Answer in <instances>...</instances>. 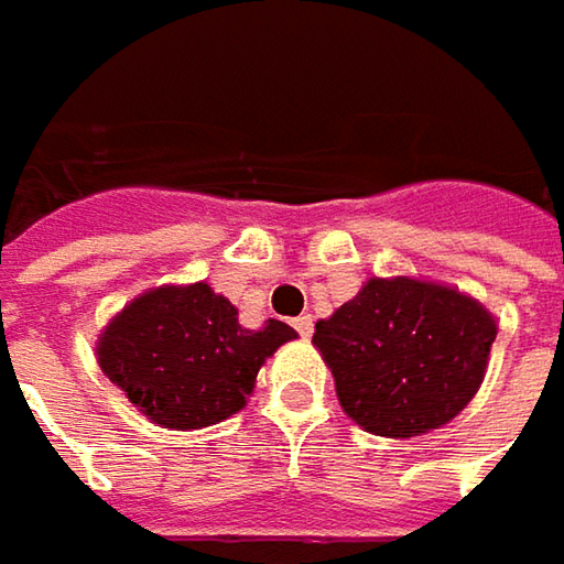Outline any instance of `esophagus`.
Returning a JSON list of instances; mask_svg holds the SVG:
<instances>
[{
	"label": "esophagus",
	"mask_w": 564,
	"mask_h": 564,
	"mask_svg": "<svg viewBox=\"0 0 564 564\" xmlns=\"http://www.w3.org/2000/svg\"><path fill=\"white\" fill-rule=\"evenodd\" d=\"M293 328L300 337H308L312 334V315H300V318H293Z\"/></svg>",
	"instance_id": "34e87169"
}]
</instances>
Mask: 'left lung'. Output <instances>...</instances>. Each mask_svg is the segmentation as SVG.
I'll return each mask as SVG.
<instances>
[{
  "label": "left lung",
  "instance_id": "obj_1",
  "mask_svg": "<svg viewBox=\"0 0 564 564\" xmlns=\"http://www.w3.org/2000/svg\"><path fill=\"white\" fill-rule=\"evenodd\" d=\"M496 322L438 283L372 278L315 325L347 416L366 432L413 438L445 426L477 394Z\"/></svg>",
  "mask_w": 564,
  "mask_h": 564
}]
</instances>
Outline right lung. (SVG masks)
Masks as SVG:
<instances>
[{
	"label": "right lung",
	"instance_id": "right-lung-1",
	"mask_svg": "<svg viewBox=\"0 0 564 564\" xmlns=\"http://www.w3.org/2000/svg\"><path fill=\"white\" fill-rule=\"evenodd\" d=\"M296 330L268 318L239 325L230 300L208 283L160 286L122 308L104 330L100 369L160 426L202 429L246 406L261 362Z\"/></svg>",
	"mask_w": 564,
	"mask_h": 564
}]
</instances>
